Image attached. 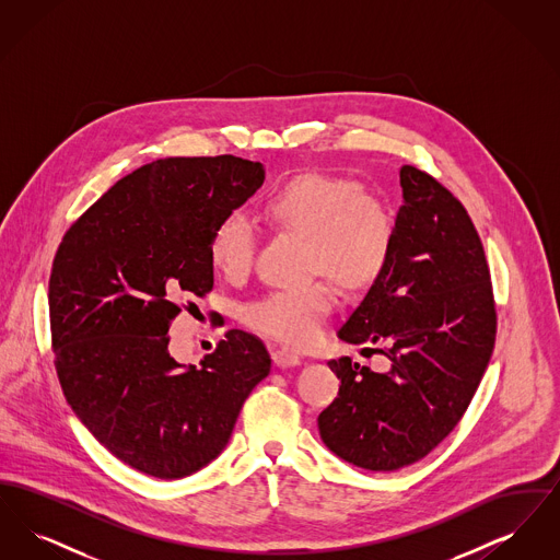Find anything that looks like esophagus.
I'll return each instance as SVG.
<instances>
[{
  "label": "esophagus",
  "mask_w": 560,
  "mask_h": 560,
  "mask_svg": "<svg viewBox=\"0 0 560 560\" xmlns=\"http://www.w3.org/2000/svg\"><path fill=\"white\" fill-rule=\"evenodd\" d=\"M272 361H275V365L277 368H295V365H300L302 363V357L298 354V352H293L290 348H277L275 352H272Z\"/></svg>",
  "instance_id": "1"
}]
</instances>
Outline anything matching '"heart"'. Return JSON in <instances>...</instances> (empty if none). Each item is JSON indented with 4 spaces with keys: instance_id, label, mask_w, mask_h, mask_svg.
I'll return each mask as SVG.
<instances>
[{
    "instance_id": "b5f03b06",
    "label": "heart",
    "mask_w": 560,
    "mask_h": 560,
    "mask_svg": "<svg viewBox=\"0 0 560 560\" xmlns=\"http://www.w3.org/2000/svg\"><path fill=\"white\" fill-rule=\"evenodd\" d=\"M268 218L311 240V267L327 270L342 285H370L386 265L395 222L388 208L354 180L329 174H302L277 188L267 201ZM256 254V229L243 212L226 213L212 240V265L222 277H245ZM338 292L329 281L288 285L245 306L243 319L260 334L293 347L317 340Z\"/></svg>"
}]
</instances>
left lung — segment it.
I'll return each instance as SVG.
<instances>
[{
	"label": "left lung",
	"mask_w": 560,
	"mask_h": 560,
	"mask_svg": "<svg viewBox=\"0 0 560 560\" xmlns=\"http://www.w3.org/2000/svg\"><path fill=\"white\" fill-rule=\"evenodd\" d=\"M399 176L390 256L338 331L348 345L380 347L390 365L329 361L342 386L317 420L329 452L373 472L422 459L457 427L495 342L489 267L470 215L427 172L402 165Z\"/></svg>",
	"instance_id": "obj_1"
}]
</instances>
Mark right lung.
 I'll return each instance as SVG.
<instances>
[{"mask_svg":"<svg viewBox=\"0 0 560 560\" xmlns=\"http://www.w3.org/2000/svg\"><path fill=\"white\" fill-rule=\"evenodd\" d=\"M265 183L233 155L138 167L81 215L50 275L56 373L81 424L133 470L185 479L226 447L241 407L270 373L240 329L199 365L170 354L180 306L212 292V240Z\"/></svg>","mask_w":560,"mask_h":560,"instance_id":"right-lung-1","label":"right lung"}]
</instances>
